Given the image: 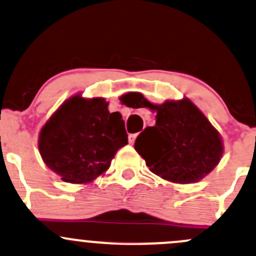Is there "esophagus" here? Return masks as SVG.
Segmentation results:
<instances>
[{
    "mask_svg": "<svg viewBox=\"0 0 256 256\" xmlns=\"http://www.w3.org/2000/svg\"><path fill=\"white\" fill-rule=\"evenodd\" d=\"M136 137H137V135H136V134H131V135H128V142H130V144H134V142H135Z\"/></svg>",
    "mask_w": 256,
    "mask_h": 256,
    "instance_id": "1",
    "label": "esophagus"
}]
</instances>
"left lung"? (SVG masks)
<instances>
[{
  "label": "left lung",
  "instance_id": "8db88e82",
  "mask_svg": "<svg viewBox=\"0 0 256 256\" xmlns=\"http://www.w3.org/2000/svg\"><path fill=\"white\" fill-rule=\"evenodd\" d=\"M137 108L157 112L135 142V150L156 176L176 184H192L211 173L223 154L217 128L190 99L154 104L138 94Z\"/></svg>",
  "mask_w": 256,
  "mask_h": 256
}]
</instances>
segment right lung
Returning <instances> with one entry per match:
<instances>
[{
	"instance_id": "1",
	"label": "right lung",
	"mask_w": 256,
	"mask_h": 256,
	"mask_svg": "<svg viewBox=\"0 0 256 256\" xmlns=\"http://www.w3.org/2000/svg\"><path fill=\"white\" fill-rule=\"evenodd\" d=\"M104 98L77 93L64 100L44 124L38 147L48 166L71 184H88L109 169L128 144L120 112H110Z\"/></svg>"
}]
</instances>
